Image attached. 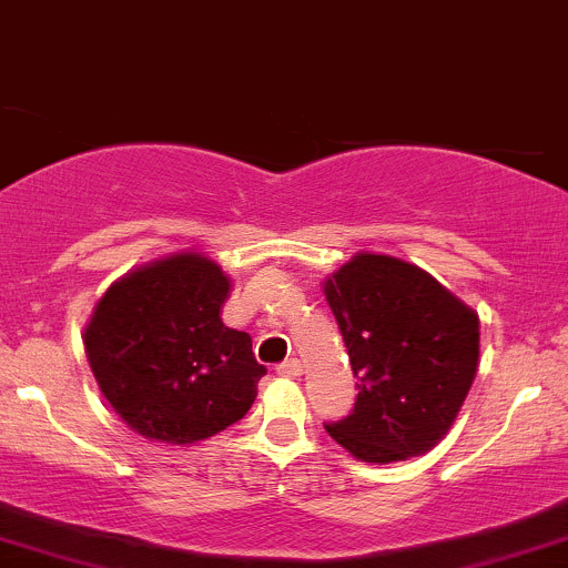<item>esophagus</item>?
Segmentation results:
<instances>
[{"mask_svg": "<svg viewBox=\"0 0 568 568\" xmlns=\"http://www.w3.org/2000/svg\"><path fill=\"white\" fill-rule=\"evenodd\" d=\"M276 374H278V376H286V379H297V376L303 374L301 359H297V357L284 359V363H278V365H276Z\"/></svg>", "mask_w": 568, "mask_h": 568, "instance_id": "34e87169", "label": "esophagus"}]
</instances>
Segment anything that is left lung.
<instances>
[{
    "instance_id": "1",
    "label": "left lung",
    "mask_w": 568,
    "mask_h": 568,
    "mask_svg": "<svg viewBox=\"0 0 568 568\" xmlns=\"http://www.w3.org/2000/svg\"><path fill=\"white\" fill-rule=\"evenodd\" d=\"M325 295L357 376L355 406L325 430L365 463L428 453L477 376V314L423 267L387 254H357Z\"/></svg>"
}]
</instances>
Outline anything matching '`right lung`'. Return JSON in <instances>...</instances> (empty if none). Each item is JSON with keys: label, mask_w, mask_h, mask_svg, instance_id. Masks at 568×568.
<instances>
[{"label": "right lung", "mask_w": 568, "mask_h": 568, "mask_svg": "<svg viewBox=\"0 0 568 568\" xmlns=\"http://www.w3.org/2000/svg\"><path fill=\"white\" fill-rule=\"evenodd\" d=\"M227 276L203 254H175L115 282L87 327L108 404L132 430L192 444L237 423L267 374L248 333L222 322Z\"/></svg>", "instance_id": "1"}]
</instances>
